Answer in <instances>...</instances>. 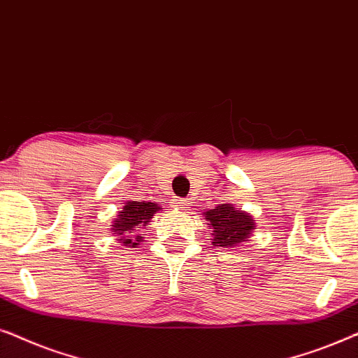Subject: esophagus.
<instances>
[{
  "mask_svg": "<svg viewBox=\"0 0 358 358\" xmlns=\"http://www.w3.org/2000/svg\"><path fill=\"white\" fill-rule=\"evenodd\" d=\"M173 206H175V209H188L189 206H192V201H189V199H185V198H178V199H175L173 201Z\"/></svg>",
  "mask_w": 358,
  "mask_h": 358,
  "instance_id": "1",
  "label": "esophagus"
}]
</instances>
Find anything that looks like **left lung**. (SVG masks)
Instances as JSON below:
<instances>
[{
  "instance_id": "left-lung-1",
  "label": "left lung",
  "mask_w": 358,
  "mask_h": 358,
  "mask_svg": "<svg viewBox=\"0 0 358 358\" xmlns=\"http://www.w3.org/2000/svg\"><path fill=\"white\" fill-rule=\"evenodd\" d=\"M209 222V227L213 229L211 236L214 247H236L242 242L249 241L252 232L255 231V219L250 213L241 211L234 208V204H217L216 208L208 209L203 213Z\"/></svg>"
}]
</instances>
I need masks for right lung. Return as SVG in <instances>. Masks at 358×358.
Segmentation results:
<instances>
[{
	"label": "right lung",
	"instance_id": "1",
	"mask_svg": "<svg viewBox=\"0 0 358 358\" xmlns=\"http://www.w3.org/2000/svg\"><path fill=\"white\" fill-rule=\"evenodd\" d=\"M160 209L159 204L150 201H126L111 224V232L117 236V241L122 245H139L142 242L141 229L149 226L154 214Z\"/></svg>",
	"mask_w": 358,
	"mask_h": 358
}]
</instances>
